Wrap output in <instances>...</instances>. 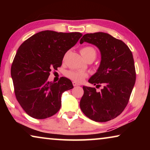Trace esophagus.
Here are the masks:
<instances>
[{
  "label": "esophagus",
  "instance_id": "1",
  "mask_svg": "<svg viewBox=\"0 0 150 150\" xmlns=\"http://www.w3.org/2000/svg\"><path fill=\"white\" fill-rule=\"evenodd\" d=\"M72 84H73V85L74 86V87H76V86L80 85L79 84H78L77 83H76V82H72Z\"/></svg>",
  "mask_w": 150,
  "mask_h": 150
}]
</instances>
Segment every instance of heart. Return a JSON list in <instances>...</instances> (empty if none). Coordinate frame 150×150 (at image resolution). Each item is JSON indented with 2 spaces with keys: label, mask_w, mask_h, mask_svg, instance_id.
<instances>
[{
  "label": "heart",
  "mask_w": 150,
  "mask_h": 150,
  "mask_svg": "<svg viewBox=\"0 0 150 150\" xmlns=\"http://www.w3.org/2000/svg\"><path fill=\"white\" fill-rule=\"evenodd\" d=\"M80 52L86 61L89 59H95L96 57V50L92 46H84L81 49ZM65 76L71 81L76 82V83H82L88 76V74L83 71L69 70L65 72Z\"/></svg>",
  "instance_id": "obj_1"
}]
</instances>
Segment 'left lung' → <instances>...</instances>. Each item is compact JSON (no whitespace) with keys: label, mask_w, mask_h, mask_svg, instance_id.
<instances>
[{"label":"left lung","mask_w":150,"mask_h":150,"mask_svg":"<svg viewBox=\"0 0 150 150\" xmlns=\"http://www.w3.org/2000/svg\"><path fill=\"white\" fill-rule=\"evenodd\" d=\"M85 42L95 45L101 53L99 68L89 83L103 88L97 92L83 86L80 107L91 120L108 122L120 115L128 103L136 81L134 59L124 42L106 33L84 35L80 44Z\"/></svg>","instance_id":"8db88e82"}]
</instances>
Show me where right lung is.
<instances>
[{
  "label": "right lung",
  "mask_w": 150,
  "mask_h": 150,
  "mask_svg": "<svg viewBox=\"0 0 150 150\" xmlns=\"http://www.w3.org/2000/svg\"><path fill=\"white\" fill-rule=\"evenodd\" d=\"M82 33L44 30L27 39L18 48L11 68L14 92L28 115L42 120L54 115L61 105V95L74 87L70 80L61 77L58 83L48 81L51 69L62 65L67 50Z\"/></svg>",
  "instance_id": "add662e5"
}]
</instances>
